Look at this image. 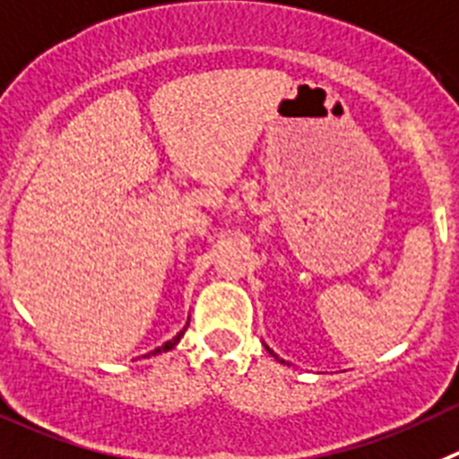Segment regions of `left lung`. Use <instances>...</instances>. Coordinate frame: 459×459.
Wrapping results in <instances>:
<instances>
[{
  "mask_svg": "<svg viewBox=\"0 0 459 459\" xmlns=\"http://www.w3.org/2000/svg\"><path fill=\"white\" fill-rule=\"evenodd\" d=\"M265 350H267V352H270V354H272V357H274V359H276V361H281V363H286V361H283V359H279V357H276V354H274V352H272V350H270V348H267V345H265Z\"/></svg>",
  "mask_w": 459,
  "mask_h": 459,
  "instance_id": "obj_1",
  "label": "left lung"
}]
</instances>
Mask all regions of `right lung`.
I'll list each match as a JSON object with an SVG mask.
<instances>
[{
    "label": "right lung",
    "mask_w": 459,
    "mask_h": 459,
    "mask_svg": "<svg viewBox=\"0 0 459 459\" xmlns=\"http://www.w3.org/2000/svg\"><path fill=\"white\" fill-rule=\"evenodd\" d=\"M187 325H189V322H187ZM187 325H185V329H187ZM185 329H183V332H178V333H176V336H173V338H171V341H167V342H164L162 348H158V350H152V352L143 354V357H155V354H162V352H169V350H173V348H176V345H178V342H180V338H183Z\"/></svg>",
    "instance_id": "add662e5"
}]
</instances>
